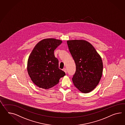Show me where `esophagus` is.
<instances>
[{
    "mask_svg": "<svg viewBox=\"0 0 125 125\" xmlns=\"http://www.w3.org/2000/svg\"><path fill=\"white\" fill-rule=\"evenodd\" d=\"M63 71H64V72H65V73H66V72H67V71H66V69L65 68H64V69H63Z\"/></svg>",
    "mask_w": 125,
    "mask_h": 125,
    "instance_id": "1",
    "label": "esophagus"
}]
</instances>
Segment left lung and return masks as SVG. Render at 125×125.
<instances>
[{
    "label": "left lung",
    "mask_w": 125,
    "mask_h": 125,
    "mask_svg": "<svg viewBox=\"0 0 125 125\" xmlns=\"http://www.w3.org/2000/svg\"><path fill=\"white\" fill-rule=\"evenodd\" d=\"M76 65L72 78L74 86L81 92L87 93L98 85L103 72L101 57L93 46L84 40L67 41Z\"/></svg>",
    "instance_id": "left-lung-1"
}]
</instances>
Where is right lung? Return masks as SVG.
Instances as JSON below:
<instances>
[{"label": "right lung", "instance_id": "1", "mask_svg": "<svg viewBox=\"0 0 125 125\" xmlns=\"http://www.w3.org/2000/svg\"><path fill=\"white\" fill-rule=\"evenodd\" d=\"M62 42L53 38L42 40L36 44L30 54L27 71L32 81L39 87L51 88L65 75L59 68V61L54 55V51Z\"/></svg>", "mask_w": 125, "mask_h": 125}]
</instances>
